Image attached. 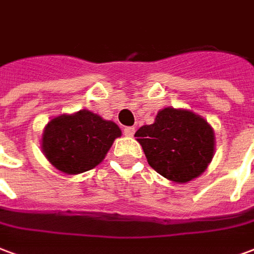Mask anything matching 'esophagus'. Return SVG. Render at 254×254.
<instances>
[{
	"label": "esophagus",
	"instance_id": "1",
	"mask_svg": "<svg viewBox=\"0 0 254 254\" xmlns=\"http://www.w3.org/2000/svg\"><path fill=\"white\" fill-rule=\"evenodd\" d=\"M124 134L127 137H133V134H134V127H127L124 129Z\"/></svg>",
	"mask_w": 254,
	"mask_h": 254
}]
</instances>
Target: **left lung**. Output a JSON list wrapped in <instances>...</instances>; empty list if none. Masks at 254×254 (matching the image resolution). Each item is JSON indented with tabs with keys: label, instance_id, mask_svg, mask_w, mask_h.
Listing matches in <instances>:
<instances>
[{
	"label": "left lung",
	"instance_id": "1",
	"mask_svg": "<svg viewBox=\"0 0 254 254\" xmlns=\"http://www.w3.org/2000/svg\"><path fill=\"white\" fill-rule=\"evenodd\" d=\"M134 136L148 164L175 183H187L198 178L213 160V127L191 110L163 109L153 124L141 127Z\"/></svg>",
	"mask_w": 254,
	"mask_h": 254
}]
</instances>
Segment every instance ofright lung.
Wrapping results in <instances>:
<instances>
[{
	"mask_svg": "<svg viewBox=\"0 0 254 254\" xmlns=\"http://www.w3.org/2000/svg\"><path fill=\"white\" fill-rule=\"evenodd\" d=\"M121 129L89 110L62 114L44 127L41 149L56 170L67 175L93 170L105 159Z\"/></svg>",
	"mask_w": 254,
	"mask_h": 254,
	"instance_id": "add662e5",
	"label": "right lung"
}]
</instances>
